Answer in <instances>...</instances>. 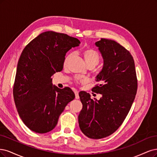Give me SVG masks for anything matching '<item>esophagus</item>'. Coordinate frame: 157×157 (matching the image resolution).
Instances as JSON below:
<instances>
[{"mask_svg":"<svg viewBox=\"0 0 157 157\" xmlns=\"http://www.w3.org/2000/svg\"><path fill=\"white\" fill-rule=\"evenodd\" d=\"M74 93H75V97L76 99H79V94H78V91L77 90H74Z\"/></svg>","mask_w":157,"mask_h":157,"instance_id":"34e87169","label":"esophagus"}]
</instances>
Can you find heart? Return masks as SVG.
I'll return each mask as SVG.
<instances>
[{
	"label": "heart",
	"instance_id": "b5f03b06",
	"mask_svg": "<svg viewBox=\"0 0 157 157\" xmlns=\"http://www.w3.org/2000/svg\"><path fill=\"white\" fill-rule=\"evenodd\" d=\"M82 54L87 66L90 64H93L96 66L100 62V55L94 49H91V48L85 49L83 51ZM72 53H69L67 55V57H65V59H64V64L67 63V62L70 59V58L72 57Z\"/></svg>",
	"mask_w": 157,
	"mask_h": 157
}]
</instances>
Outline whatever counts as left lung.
<instances>
[{"mask_svg":"<svg viewBox=\"0 0 157 157\" xmlns=\"http://www.w3.org/2000/svg\"><path fill=\"white\" fill-rule=\"evenodd\" d=\"M95 45L102 54L104 64L96 77L98 84L92 91L102 97L97 100L86 92L79 93L83 108L78 122L86 136L101 139L112 134L123 123L134 100L138 81L134 60L127 49L105 38Z\"/></svg>","mask_w":157,"mask_h":157,"instance_id":"1","label":"left lung"}]
</instances>
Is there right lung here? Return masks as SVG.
Segmentation results:
<instances>
[{"label": "right lung", "mask_w": 157, "mask_h": 157, "mask_svg": "<svg viewBox=\"0 0 157 157\" xmlns=\"http://www.w3.org/2000/svg\"><path fill=\"white\" fill-rule=\"evenodd\" d=\"M79 44L78 39L66 34L46 31L23 50L13 94L20 118L33 132L52 130L66 106L74 99L71 89L53 85L51 77L63 70L67 52Z\"/></svg>", "instance_id": "right-lung-1"}]
</instances>
